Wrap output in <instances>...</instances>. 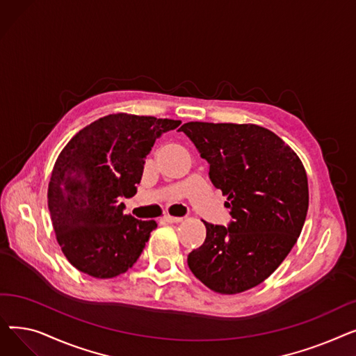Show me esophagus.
Instances as JSON below:
<instances>
[{
  "mask_svg": "<svg viewBox=\"0 0 356 356\" xmlns=\"http://www.w3.org/2000/svg\"><path fill=\"white\" fill-rule=\"evenodd\" d=\"M183 218H179V216H170V215H165L161 218L163 222H167V223H177V222H181Z\"/></svg>",
  "mask_w": 356,
  "mask_h": 356,
  "instance_id": "esophagus-1",
  "label": "esophagus"
}]
</instances>
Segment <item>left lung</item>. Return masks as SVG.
I'll return each instance as SVG.
<instances>
[{
  "instance_id": "8db88e82",
  "label": "left lung",
  "mask_w": 356,
  "mask_h": 356,
  "mask_svg": "<svg viewBox=\"0 0 356 356\" xmlns=\"http://www.w3.org/2000/svg\"><path fill=\"white\" fill-rule=\"evenodd\" d=\"M180 131L209 164V179L228 196L227 227L204 222L207 238L188 255L211 290L235 294L263 283L300 235L309 208L305 167L270 129L254 124L186 122Z\"/></svg>"
}]
</instances>
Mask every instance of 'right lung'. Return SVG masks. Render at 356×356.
<instances>
[{
	"instance_id": "obj_1",
	"label": "right lung",
	"mask_w": 356,
	"mask_h": 356,
	"mask_svg": "<svg viewBox=\"0 0 356 356\" xmlns=\"http://www.w3.org/2000/svg\"><path fill=\"white\" fill-rule=\"evenodd\" d=\"M181 121L112 114L89 124L62 149L49 181L53 229L69 263L97 278L134 266L154 220L124 215L156 140Z\"/></svg>"
}]
</instances>
